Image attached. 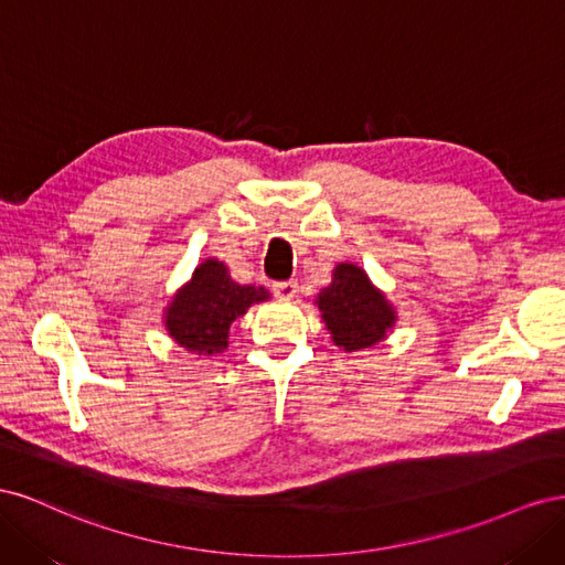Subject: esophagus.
I'll use <instances>...</instances> for the list:
<instances>
[{
    "label": "esophagus",
    "instance_id": "esophagus-1",
    "mask_svg": "<svg viewBox=\"0 0 565 565\" xmlns=\"http://www.w3.org/2000/svg\"><path fill=\"white\" fill-rule=\"evenodd\" d=\"M297 289H299L297 280H280L273 285V295H276L278 299H295Z\"/></svg>",
    "mask_w": 565,
    "mask_h": 565
}]
</instances>
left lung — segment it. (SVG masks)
Returning a JSON list of instances; mask_svg holds the SVG:
<instances>
[{
    "label": "left lung",
    "mask_w": 565,
    "mask_h": 565,
    "mask_svg": "<svg viewBox=\"0 0 565 565\" xmlns=\"http://www.w3.org/2000/svg\"><path fill=\"white\" fill-rule=\"evenodd\" d=\"M318 309L334 344L344 351L374 347L396 320L382 292L353 264L334 268L332 285L318 295Z\"/></svg>",
    "instance_id": "8db88e82"
}]
</instances>
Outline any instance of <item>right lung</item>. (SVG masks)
Segmentation results:
<instances>
[{
    "instance_id": "right-lung-1",
    "label": "right lung",
    "mask_w": 565,
    "mask_h": 565,
    "mask_svg": "<svg viewBox=\"0 0 565 565\" xmlns=\"http://www.w3.org/2000/svg\"><path fill=\"white\" fill-rule=\"evenodd\" d=\"M264 299H268V289L237 285L224 264L210 259L195 268L193 280L167 309V330L188 351L221 353L228 347L231 322Z\"/></svg>"
}]
</instances>
